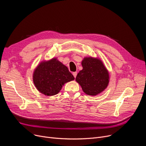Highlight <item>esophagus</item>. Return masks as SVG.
<instances>
[{
    "mask_svg": "<svg viewBox=\"0 0 146 146\" xmlns=\"http://www.w3.org/2000/svg\"><path fill=\"white\" fill-rule=\"evenodd\" d=\"M73 76L74 77V78H76V76H77V72H73Z\"/></svg>",
    "mask_w": 146,
    "mask_h": 146,
    "instance_id": "esophagus-1",
    "label": "esophagus"
}]
</instances>
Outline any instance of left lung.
<instances>
[{
	"label": "left lung",
	"instance_id": "left-lung-1",
	"mask_svg": "<svg viewBox=\"0 0 146 146\" xmlns=\"http://www.w3.org/2000/svg\"><path fill=\"white\" fill-rule=\"evenodd\" d=\"M82 70L76 81L88 95H96L105 90L109 82V74L103 62L98 58L86 57L81 62Z\"/></svg>",
	"mask_w": 146,
	"mask_h": 146
}]
</instances>
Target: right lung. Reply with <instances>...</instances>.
Listing matches in <instances>:
<instances>
[{
    "label": "right lung",
    "instance_id": "right-lung-1",
    "mask_svg": "<svg viewBox=\"0 0 146 146\" xmlns=\"http://www.w3.org/2000/svg\"><path fill=\"white\" fill-rule=\"evenodd\" d=\"M74 80L68 68L56 58L40 62L33 75L37 90L47 96L57 94L65 83Z\"/></svg>",
    "mask_w": 146,
    "mask_h": 146
}]
</instances>
